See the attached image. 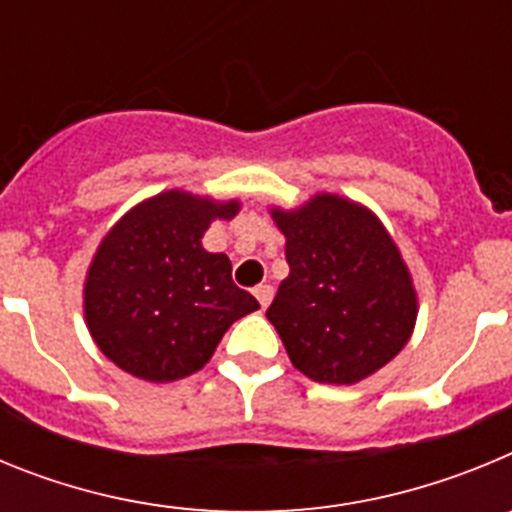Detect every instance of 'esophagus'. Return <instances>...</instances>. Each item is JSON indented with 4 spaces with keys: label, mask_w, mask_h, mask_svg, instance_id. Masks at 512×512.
Here are the masks:
<instances>
[{
    "label": "esophagus",
    "mask_w": 512,
    "mask_h": 512,
    "mask_svg": "<svg viewBox=\"0 0 512 512\" xmlns=\"http://www.w3.org/2000/svg\"><path fill=\"white\" fill-rule=\"evenodd\" d=\"M253 295H256L261 307H269L271 297H274V287H271V284H259V287L253 289Z\"/></svg>",
    "instance_id": "1"
}]
</instances>
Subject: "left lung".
Here are the masks:
<instances>
[{
	"mask_svg": "<svg viewBox=\"0 0 512 512\" xmlns=\"http://www.w3.org/2000/svg\"><path fill=\"white\" fill-rule=\"evenodd\" d=\"M287 238L289 277L266 310L289 359L312 382L356 384L410 341L418 295L400 248L364 205L315 194L271 207Z\"/></svg>",
	"mask_w": 512,
	"mask_h": 512,
	"instance_id": "8db88e82",
	"label": "left lung"
}]
</instances>
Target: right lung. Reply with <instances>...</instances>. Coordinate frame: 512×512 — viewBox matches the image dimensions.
Returning a JSON list of instances; mask_svg holds the SVG:
<instances>
[{
	"label": "right lung",
	"instance_id": "obj_1",
	"mask_svg": "<svg viewBox=\"0 0 512 512\" xmlns=\"http://www.w3.org/2000/svg\"><path fill=\"white\" fill-rule=\"evenodd\" d=\"M241 202L169 189L140 202L102 238L84 282V318L94 343L122 372L174 382L200 372L225 330L256 297L235 287L225 253L202 248L212 220Z\"/></svg>",
	"mask_w": 512,
	"mask_h": 512
}]
</instances>
